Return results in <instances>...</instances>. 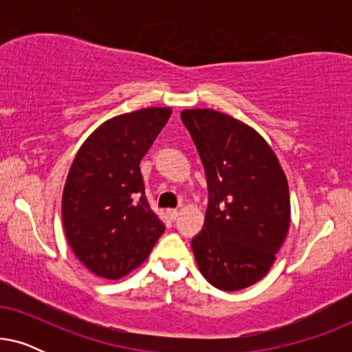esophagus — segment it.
Instances as JSON below:
<instances>
[{
    "instance_id": "esophagus-1",
    "label": "esophagus",
    "mask_w": 352,
    "mask_h": 352,
    "mask_svg": "<svg viewBox=\"0 0 352 352\" xmlns=\"http://www.w3.org/2000/svg\"><path fill=\"white\" fill-rule=\"evenodd\" d=\"M166 213H168V216H170V219H173V221L177 219V216H179V211L177 210H168Z\"/></svg>"
}]
</instances>
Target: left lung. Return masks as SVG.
<instances>
[{
  "label": "left lung",
  "mask_w": 352,
  "mask_h": 352,
  "mask_svg": "<svg viewBox=\"0 0 352 352\" xmlns=\"http://www.w3.org/2000/svg\"><path fill=\"white\" fill-rule=\"evenodd\" d=\"M208 184L205 224L192 239L197 266L223 292L266 276L290 228L287 176L252 126L211 109L182 110Z\"/></svg>",
  "instance_id": "obj_1"
}]
</instances>
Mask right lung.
Listing matches in <instances>:
<instances>
[{
	"label": "right lung",
	"mask_w": 352,
	"mask_h": 352,
	"mask_svg": "<svg viewBox=\"0 0 352 352\" xmlns=\"http://www.w3.org/2000/svg\"><path fill=\"white\" fill-rule=\"evenodd\" d=\"M170 115V107L118 115L76 152L62 194V221L72 252L96 276L124 277L165 232L148 206L139 163Z\"/></svg>",
	"instance_id": "add662e5"
}]
</instances>
